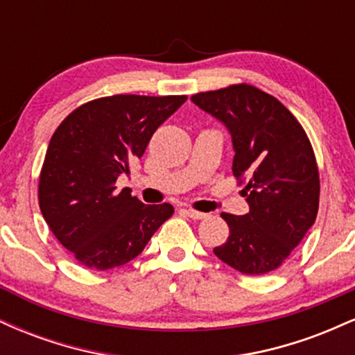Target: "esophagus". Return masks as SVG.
Returning <instances> with one entry per match:
<instances>
[{"instance_id":"1","label":"esophagus","mask_w":355,"mask_h":355,"mask_svg":"<svg viewBox=\"0 0 355 355\" xmlns=\"http://www.w3.org/2000/svg\"><path fill=\"white\" fill-rule=\"evenodd\" d=\"M183 211H185V214L193 220H202V218L207 217V214H203V211H197L193 209H183Z\"/></svg>"}]
</instances>
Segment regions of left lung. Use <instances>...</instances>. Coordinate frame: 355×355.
<instances>
[{"mask_svg": "<svg viewBox=\"0 0 355 355\" xmlns=\"http://www.w3.org/2000/svg\"><path fill=\"white\" fill-rule=\"evenodd\" d=\"M191 101L229 130L232 172L248 214H222L229 239L214 248L222 262L247 275L275 270L302 242L319 210L315 155L302 125L280 103L252 85L197 93Z\"/></svg>", "mask_w": 355, "mask_h": 355, "instance_id": "1", "label": "left lung"}]
</instances>
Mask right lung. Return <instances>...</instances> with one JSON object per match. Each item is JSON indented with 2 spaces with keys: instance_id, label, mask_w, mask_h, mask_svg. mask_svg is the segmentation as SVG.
Listing matches in <instances>:
<instances>
[{
  "instance_id": "add662e5",
  "label": "right lung",
  "mask_w": 355,
  "mask_h": 355,
  "mask_svg": "<svg viewBox=\"0 0 355 355\" xmlns=\"http://www.w3.org/2000/svg\"><path fill=\"white\" fill-rule=\"evenodd\" d=\"M185 100L105 96L81 105L53 133L40 173V209L53 235L85 267L125 266L172 217L170 203L145 205L128 189L115 191V183Z\"/></svg>"
}]
</instances>
